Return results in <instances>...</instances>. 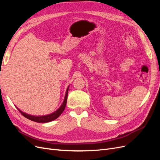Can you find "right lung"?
<instances>
[{
  "mask_svg": "<svg viewBox=\"0 0 160 160\" xmlns=\"http://www.w3.org/2000/svg\"><path fill=\"white\" fill-rule=\"evenodd\" d=\"M65 105H66V103H65L64 105H61V108L58 109L57 111H55V113H53L51 115H47L46 117L44 116V117H32L31 118H28L31 119V120L34 121V122H38V123H47V122H50L51 121H53L56 119L57 118H58L60 116V115L62 113V111H64L65 108Z\"/></svg>",
  "mask_w": 160,
  "mask_h": 160,
  "instance_id": "right-lung-1",
  "label": "right lung"
}]
</instances>
